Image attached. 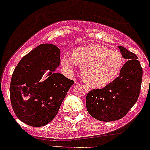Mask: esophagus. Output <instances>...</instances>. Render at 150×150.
Returning <instances> with one entry per match:
<instances>
[{"instance_id": "1", "label": "esophagus", "mask_w": 150, "mask_h": 150, "mask_svg": "<svg viewBox=\"0 0 150 150\" xmlns=\"http://www.w3.org/2000/svg\"><path fill=\"white\" fill-rule=\"evenodd\" d=\"M83 87L84 88L85 91H86V92H89L91 91V88L89 87H88V86H83Z\"/></svg>"}]
</instances>
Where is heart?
Here are the masks:
<instances>
[{"mask_svg": "<svg viewBox=\"0 0 150 150\" xmlns=\"http://www.w3.org/2000/svg\"><path fill=\"white\" fill-rule=\"evenodd\" d=\"M62 63L69 68L75 63L81 66V77L86 83L94 88H103L120 75L125 59L120 51L93 43L75 48L72 57H62Z\"/></svg>", "mask_w": 150, "mask_h": 150, "instance_id": "1", "label": "heart"}]
</instances>
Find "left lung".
Masks as SVG:
<instances>
[{"label": "left lung", "instance_id": "8db88e82", "mask_svg": "<svg viewBox=\"0 0 150 150\" xmlns=\"http://www.w3.org/2000/svg\"><path fill=\"white\" fill-rule=\"evenodd\" d=\"M127 62L120 75L102 89H93L86 96L89 114L100 121L110 122L123 117L139 96L143 70L137 56L119 46Z\"/></svg>", "mask_w": 150, "mask_h": 150}]
</instances>
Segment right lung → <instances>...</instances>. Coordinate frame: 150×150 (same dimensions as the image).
Masks as SVG:
<instances>
[{
	"label": "right lung",
	"instance_id": "right-lung-1",
	"mask_svg": "<svg viewBox=\"0 0 150 150\" xmlns=\"http://www.w3.org/2000/svg\"><path fill=\"white\" fill-rule=\"evenodd\" d=\"M60 50L40 44L23 57L11 77L10 99L16 117L27 125L40 127L58 113L74 81L54 71L59 66Z\"/></svg>",
	"mask_w": 150,
	"mask_h": 150
}]
</instances>
